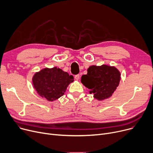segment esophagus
<instances>
[{
  "label": "esophagus",
  "mask_w": 153,
  "mask_h": 153,
  "mask_svg": "<svg viewBox=\"0 0 153 153\" xmlns=\"http://www.w3.org/2000/svg\"><path fill=\"white\" fill-rule=\"evenodd\" d=\"M79 75H75V79H76V80H79Z\"/></svg>",
  "instance_id": "esophagus-1"
}]
</instances>
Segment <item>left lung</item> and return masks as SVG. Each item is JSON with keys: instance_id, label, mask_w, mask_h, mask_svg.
Segmentation results:
<instances>
[{"instance_id": "1", "label": "left lung", "mask_w": 153, "mask_h": 153, "mask_svg": "<svg viewBox=\"0 0 153 153\" xmlns=\"http://www.w3.org/2000/svg\"><path fill=\"white\" fill-rule=\"evenodd\" d=\"M87 71L82 76V83L89 89V93L98 101L110 98L119 85L120 71L114 66L102 65H91Z\"/></svg>"}]
</instances>
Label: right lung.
I'll return each instance as SVG.
<instances>
[{
  "label": "right lung",
  "instance_id": "right-lung-1",
  "mask_svg": "<svg viewBox=\"0 0 153 153\" xmlns=\"http://www.w3.org/2000/svg\"><path fill=\"white\" fill-rule=\"evenodd\" d=\"M32 81L37 93L52 102L64 94L68 85L74 82V78L61 68L54 67L44 68L36 72Z\"/></svg>",
  "mask_w": 153,
  "mask_h": 153
}]
</instances>
